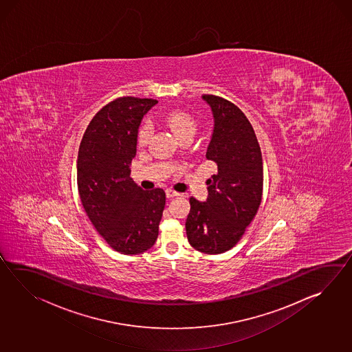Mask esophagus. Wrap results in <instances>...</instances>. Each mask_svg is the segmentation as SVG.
Masks as SVG:
<instances>
[{
    "instance_id": "1",
    "label": "esophagus",
    "mask_w": 352,
    "mask_h": 352,
    "mask_svg": "<svg viewBox=\"0 0 352 352\" xmlns=\"http://www.w3.org/2000/svg\"><path fill=\"white\" fill-rule=\"evenodd\" d=\"M165 195H166V198H168V199H170V198H174V197L179 195V193H178V192H175V190H172V189H166Z\"/></svg>"
}]
</instances>
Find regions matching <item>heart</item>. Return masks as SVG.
Wrapping results in <instances>:
<instances>
[{
  "label": "heart",
  "instance_id": "b5f03b06",
  "mask_svg": "<svg viewBox=\"0 0 352 352\" xmlns=\"http://www.w3.org/2000/svg\"><path fill=\"white\" fill-rule=\"evenodd\" d=\"M164 121L169 129L172 130L177 139L182 138H192L197 131V122L195 118L183 109H172L164 116ZM153 133V124L150 120L141 122L136 135V141L139 145H146Z\"/></svg>",
  "mask_w": 352,
  "mask_h": 352
}]
</instances>
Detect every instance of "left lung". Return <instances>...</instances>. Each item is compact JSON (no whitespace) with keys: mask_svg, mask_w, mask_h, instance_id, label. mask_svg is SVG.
<instances>
[{"mask_svg":"<svg viewBox=\"0 0 352 352\" xmlns=\"http://www.w3.org/2000/svg\"><path fill=\"white\" fill-rule=\"evenodd\" d=\"M214 127L206 157L217 164L207 180L206 202L189 198L188 241L195 250L216 255L240 241L258 213L263 197V157L250 121L232 102L204 94Z\"/></svg>","mask_w":352,"mask_h":352,"instance_id":"obj_1","label":"left lung"}]
</instances>
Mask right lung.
Returning a JSON list of instances; mask_svg holds the SVG:
<instances>
[{
  "label": "right lung",
  "instance_id": "obj_1",
  "mask_svg": "<svg viewBox=\"0 0 352 352\" xmlns=\"http://www.w3.org/2000/svg\"><path fill=\"white\" fill-rule=\"evenodd\" d=\"M157 103L136 97L109 102L92 118L79 145L80 202L97 232L124 255L140 254L155 243L164 211L162 188L144 190L130 178L141 120Z\"/></svg>",
  "mask_w": 352,
  "mask_h": 352
}]
</instances>
